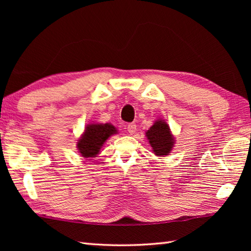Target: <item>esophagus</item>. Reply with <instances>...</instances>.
Returning <instances> with one entry per match:
<instances>
[{
	"label": "esophagus",
	"mask_w": 251,
	"mask_h": 251,
	"mask_svg": "<svg viewBox=\"0 0 251 251\" xmlns=\"http://www.w3.org/2000/svg\"><path fill=\"white\" fill-rule=\"evenodd\" d=\"M136 129H137V125L135 124V123H130V124L127 125V131L129 132V134H135L136 132Z\"/></svg>",
	"instance_id": "34e87169"
}]
</instances>
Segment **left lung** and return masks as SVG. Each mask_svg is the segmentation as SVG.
Masks as SVG:
<instances>
[{"label": "left lung", "mask_w": 251, "mask_h": 251, "mask_svg": "<svg viewBox=\"0 0 251 251\" xmlns=\"http://www.w3.org/2000/svg\"><path fill=\"white\" fill-rule=\"evenodd\" d=\"M149 142L157 156H166L174 147V137L170 134L169 126L164 121H156L147 131Z\"/></svg>", "instance_id": "left-lung-1"}]
</instances>
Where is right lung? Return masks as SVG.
Here are the masks:
<instances>
[{
	"label": "right lung",
	"mask_w": 251,
	"mask_h": 251,
	"mask_svg": "<svg viewBox=\"0 0 251 251\" xmlns=\"http://www.w3.org/2000/svg\"><path fill=\"white\" fill-rule=\"evenodd\" d=\"M116 134V128L111 124H92L85 128L77 142L78 151L83 157H96L105 140Z\"/></svg>",
	"instance_id": "1"
}]
</instances>
